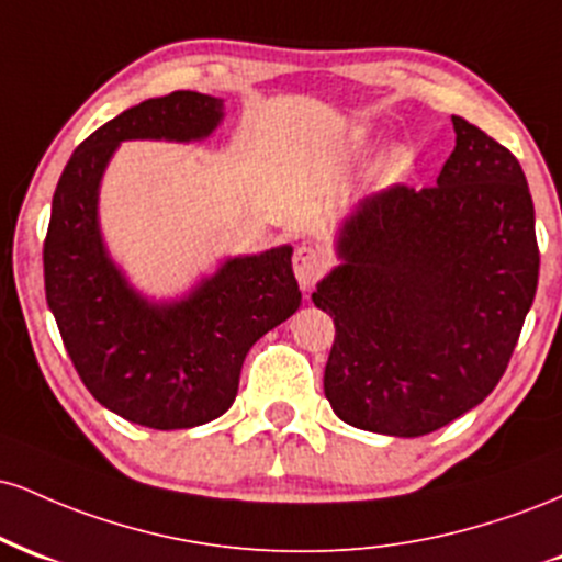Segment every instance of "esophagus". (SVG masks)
<instances>
[{
    "instance_id": "obj_1",
    "label": "esophagus",
    "mask_w": 562,
    "mask_h": 562,
    "mask_svg": "<svg viewBox=\"0 0 562 562\" xmlns=\"http://www.w3.org/2000/svg\"><path fill=\"white\" fill-rule=\"evenodd\" d=\"M325 267H327L325 256H322L317 248H312V245H301V248L295 250L293 272L299 277V285L303 290H308L319 280L322 272H325Z\"/></svg>"
}]
</instances>
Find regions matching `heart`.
I'll list each match as a JSON object with an SVG mask.
<instances>
[{
    "instance_id": "1",
    "label": "heart",
    "mask_w": 562,
    "mask_h": 562,
    "mask_svg": "<svg viewBox=\"0 0 562 562\" xmlns=\"http://www.w3.org/2000/svg\"><path fill=\"white\" fill-rule=\"evenodd\" d=\"M412 166V150L404 145H393L389 150L383 153V158H380V173H383L385 179H396L406 173V169Z\"/></svg>"
}]
</instances>
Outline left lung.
<instances>
[{
  "label": "left lung",
  "mask_w": 562,
  "mask_h": 562,
  "mask_svg": "<svg viewBox=\"0 0 562 562\" xmlns=\"http://www.w3.org/2000/svg\"><path fill=\"white\" fill-rule=\"evenodd\" d=\"M451 124L436 184L364 198L338 229L340 263L312 293L335 322L327 402L372 434L417 438L479 406L537 295L526 173L479 126Z\"/></svg>",
  "instance_id": "obj_1"
}]
</instances>
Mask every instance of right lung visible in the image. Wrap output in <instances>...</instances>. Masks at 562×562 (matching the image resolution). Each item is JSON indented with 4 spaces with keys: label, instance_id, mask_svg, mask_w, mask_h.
Wrapping results in <instances>:
<instances>
[{
    "label": "right lung",
    "instance_id": "obj_1",
    "mask_svg": "<svg viewBox=\"0 0 562 562\" xmlns=\"http://www.w3.org/2000/svg\"><path fill=\"white\" fill-rule=\"evenodd\" d=\"M222 119L224 100L211 94L139 102L76 147L53 198L44 240L49 312L89 393L145 428H195L224 415L245 353L301 306L290 245L222 261L177 301L142 295L108 254L97 203L121 142H198Z\"/></svg>",
    "mask_w": 562,
    "mask_h": 562
}]
</instances>
